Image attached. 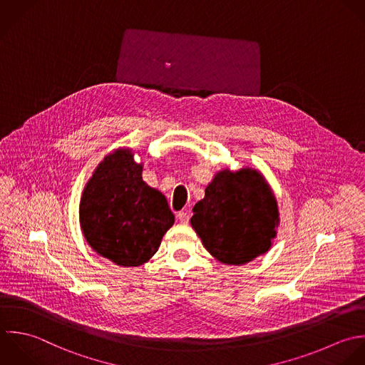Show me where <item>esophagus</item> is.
Masks as SVG:
<instances>
[{"label": "esophagus", "mask_w": 365, "mask_h": 365, "mask_svg": "<svg viewBox=\"0 0 365 365\" xmlns=\"http://www.w3.org/2000/svg\"><path fill=\"white\" fill-rule=\"evenodd\" d=\"M178 219H179V222H180V223L187 225V223H189V219H190V215H189V212L182 210V212H179V213H178Z\"/></svg>", "instance_id": "1"}]
</instances>
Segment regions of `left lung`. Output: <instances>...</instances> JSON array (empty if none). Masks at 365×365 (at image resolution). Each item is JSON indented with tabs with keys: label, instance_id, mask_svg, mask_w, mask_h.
<instances>
[{
	"label": "left lung",
	"instance_id": "left-lung-1",
	"mask_svg": "<svg viewBox=\"0 0 365 365\" xmlns=\"http://www.w3.org/2000/svg\"><path fill=\"white\" fill-rule=\"evenodd\" d=\"M190 225L220 263L243 266L267 253L277 236L276 196L260 170H219L193 207Z\"/></svg>",
	"mask_w": 365,
	"mask_h": 365
}]
</instances>
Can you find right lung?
Returning a JSON list of instances; mask_svg holds the SVG:
<instances>
[{"mask_svg":"<svg viewBox=\"0 0 365 365\" xmlns=\"http://www.w3.org/2000/svg\"><path fill=\"white\" fill-rule=\"evenodd\" d=\"M143 163L129 148L108 153L86 182L79 225L92 250L122 267L152 259L175 215L166 197L142 179Z\"/></svg>","mask_w":365,"mask_h":365,"instance_id":"right-lung-1","label":"right lung"}]
</instances>
